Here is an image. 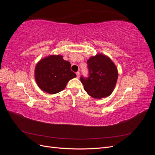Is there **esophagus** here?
<instances>
[{
	"label": "esophagus",
	"mask_w": 155,
	"mask_h": 155,
	"mask_svg": "<svg viewBox=\"0 0 155 155\" xmlns=\"http://www.w3.org/2000/svg\"><path fill=\"white\" fill-rule=\"evenodd\" d=\"M76 76L78 78H79V76H80V73H79V72H76Z\"/></svg>",
	"instance_id": "1"
}]
</instances>
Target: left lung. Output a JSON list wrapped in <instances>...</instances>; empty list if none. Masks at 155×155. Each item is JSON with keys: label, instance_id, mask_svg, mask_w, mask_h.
I'll list each match as a JSON object with an SVG mask.
<instances>
[{"label": "left lung", "instance_id": "1", "mask_svg": "<svg viewBox=\"0 0 155 155\" xmlns=\"http://www.w3.org/2000/svg\"><path fill=\"white\" fill-rule=\"evenodd\" d=\"M89 77L81 81L89 96L95 99L109 96L115 88L118 71L112 59L104 54H97L87 60Z\"/></svg>", "mask_w": 155, "mask_h": 155}]
</instances>
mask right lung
Masks as SVG:
<instances>
[{
    "instance_id": "right-lung-1",
    "label": "right lung",
    "mask_w": 155,
    "mask_h": 155,
    "mask_svg": "<svg viewBox=\"0 0 155 155\" xmlns=\"http://www.w3.org/2000/svg\"><path fill=\"white\" fill-rule=\"evenodd\" d=\"M70 67V63L63 59L61 55H49L42 58L35 67L37 85L50 94L63 91L70 79L76 77Z\"/></svg>"
}]
</instances>
